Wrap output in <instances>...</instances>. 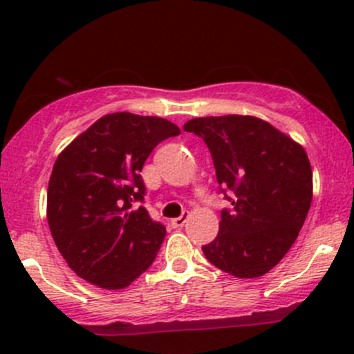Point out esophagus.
Segmentation results:
<instances>
[{
    "label": "esophagus",
    "mask_w": 354,
    "mask_h": 354,
    "mask_svg": "<svg viewBox=\"0 0 354 354\" xmlns=\"http://www.w3.org/2000/svg\"><path fill=\"white\" fill-rule=\"evenodd\" d=\"M188 216H189L188 213H183L181 216L171 219V226H173V228H181V226L185 225L186 221H188Z\"/></svg>",
    "instance_id": "1"
}]
</instances>
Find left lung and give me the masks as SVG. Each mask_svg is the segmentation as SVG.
<instances>
[{"label":"left lung","instance_id":"1","mask_svg":"<svg viewBox=\"0 0 354 354\" xmlns=\"http://www.w3.org/2000/svg\"><path fill=\"white\" fill-rule=\"evenodd\" d=\"M183 128L208 146L219 191L231 203L221 211L218 236L203 253L236 278L266 274L293 246L310 211L306 151L254 116L194 118Z\"/></svg>","mask_w":354,"mask_h":354}]
</instances>
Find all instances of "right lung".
Segmentation results:
<instances>
[{"instance_id":"1","label":"right lung","mask_w":354,"mask_h":354,"mask_svg":"<svg viewBox=\"0 0 354 354\" xmlns=\"http://www.w3.org/2000/svg\"><path fill=\"white\" fill-rule=\"evenodd\" d=\"M180 128L158 116L111 113L73 140L48 185V225L68 266L104 290H121L156 258L166 228L145 206L140 171Z\"/></svg>"}]
</instances>
